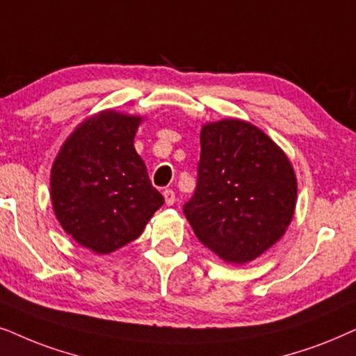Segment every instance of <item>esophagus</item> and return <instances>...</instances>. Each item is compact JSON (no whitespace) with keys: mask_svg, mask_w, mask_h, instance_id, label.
Returning <instances> with one entry per match:
<instances>
[{"mask_svg":"<svg viewBox=\"0 0 356 356\" xmlns=\"http://www.w3.org/2000/svg\"><path fill=\"white\" fill-rule=\"evenodd\" d=\"M163 195H164L165 205H168V207L174 205V203H175V193H174L172 191H170V188H165V191L163 192Z\"/></svg>","mask_w":356,"mask_h":356,"instance_id":"esophagus-1","label":"esophagus"}]
</instances>
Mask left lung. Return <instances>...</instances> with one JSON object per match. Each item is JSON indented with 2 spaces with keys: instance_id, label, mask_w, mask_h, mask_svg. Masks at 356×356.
<instances>
[{
  "instance_id": "8db88e82",
  "label": "left lung",
  "mask_w": 356,
  "mask_h": 356,
  "mask_svg": "<svg viewBox=\"0 0 356 356\" xmlns=\"http://www.w3.org/2000/svg\"><path fill=\"white\" fill-rule=\"evenodd\" d=\"M200 145L197 188L184 213L205 248L225 262L248 264L286 233L295 169L265 131L241 118L205 123Z\"/></svg>"
}]
</instances>
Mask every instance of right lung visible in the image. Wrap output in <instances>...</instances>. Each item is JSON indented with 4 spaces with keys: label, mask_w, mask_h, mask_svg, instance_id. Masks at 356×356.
<instances>
[{
    "label": "right lung",
    "mask_w": 356,
    "mask_h": 356,
    "mask_svg": "<svg viewBox=\"0 0 356 356\" xmlns=\"http://www.w3.org/2000/svg\"><path fill=\"white\" fill-rule=\"evenodd\" d=\"M141 115L106 108L65 140L50 172V200L63 231L106 255L135 241L164 198L135 149Z\"/></svg>",
    "instance_id": "right-lung-1"
}]
</instances>
